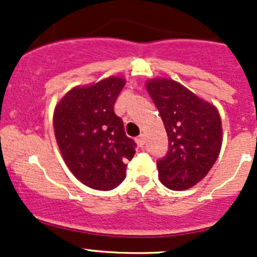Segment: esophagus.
Segmentation results:
<instances>
[{
  "label": "esophagus",
  "instance_id": "34e87169",
  "mask_svg": "<svg viewBox=\"0 0 257 257\" xmlns=\"http://www.w3.org/2000/svg\"><path fill=\"white\" fill-rule=\"evenodd\" d=\"M136 142H137V144L139 145V147H143V145L145 144V136H144V134H141V136H139L138 138L136 139Z\"/></svg>",
  "mask_w": 257,
  "mask_h": 257
}]
</instances>
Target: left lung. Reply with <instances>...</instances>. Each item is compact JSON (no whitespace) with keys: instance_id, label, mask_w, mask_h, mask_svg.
Returning a JSON list of instances; mask_svg holds the SVG:
<instances>
[{"instance_id":"1","label":"left lung","mask_w":257,"mask_h":257,"mask_svg":"<svg viewBox=\"0 0 257 257\" xmlns=\"http://www.w3.org/2000/svg\"><path fill=\"white\" fill-rule=\"evenodd\" d=\"M169 141L167 155L157 162L159 179L170 190H185L203 180L219 157L221 118L216 108L175 80L147 82Z\"/></svg>"}]
</instances>
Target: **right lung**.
Segmentation results:
<instances>
[{
    "label": "right lung",
    "instance_id": "obj_1",
    "mask_svg": "<svg viewBox=\"0 0 257 257\" xmlns=\"http://www.w3.org/2000/svg\"><path fill=\"white\" fill-rule=\"evenodd\" d=\"M124 84L120 77H109L76 87L54 109V136L67 167L95 190L116 188L136 154V142L125 136L123 120L114 113Z\"/></svg>",
    "mask_w": 257,
    "mask_h": 257
}]
</instances>
